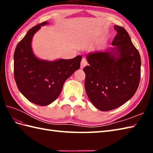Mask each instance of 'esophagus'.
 Masks as SVG:
<instances>
[{
  "label": "esophagus",
  "mask_w": 153,
  "mask_h": 153,
  "mask_svg": "<svg viewBox=\"0 0 153 153\" xmlns=\"http://www.w3.org/2000/svg\"><path fill=\"white\" fill-rule=\"evenodd\" d=\"M87 64V62L85 58H82V62H81V66H80L81 69H83V68L85 67Z\"/></svg>",
  "instance_id": "34e87169"
}]
</instances>
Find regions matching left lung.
I'll return each mask as SVG.
<instances>
[{"label":"left lung","instance_id":"left-lung-1","mask_svg":"<svg viewBox=\"0 0 153 153\" xmlns=\"http://www.w3.org/2000/svg\"><path fill=\"white\" fill-rule=\"evenodd\" d=\"M114 30L117 34L112 45L115 47L108 52L89 54V66L83 68L87 95L101 111L118 108L130 99L141 77L139 51L124 28L114 25Z\"/></svg>","mask_w":153,"mask_h":153}]
</instances>
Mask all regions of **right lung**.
<instances>
[{
    "label": "right lung",
    "instance_id": "add662e5",
    "mask_svg": "<svg viewBox=\"0 0 153 153\" xmlns=\"http://www.w3.org/2000/svg\"><path fill=\"white\" fill-rule=\"evenodd\" d=\"M44 22L31 28L18 43L14 54V74L16 85L22 95L35 105L46 106L59 96L68 77L80 68L82 56L56 61L39 60L31 46L33 35Z\"/></svg>",
    "mask_w": 153,
    "mask_h": 153
}]
</instances>
